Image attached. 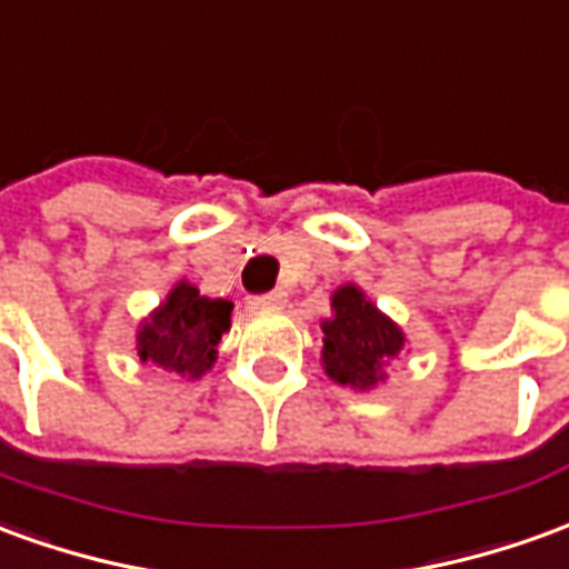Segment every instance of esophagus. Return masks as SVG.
I'll use <instances>...</instances> for the list:
<instances>
[{"label": "esophagus", "mask_w": 569, "mask_h": 569, "mask_svg": "<svg viewBox=\"0 0 569 569\" xmlns=\"http://www.w3.org/2000/svg\"><path fill=\"white\" fill-rule=\"evenodd\" d=\"M248 306H251V309H278V306H284V291H269L257 293V297H248Z\"/></svg>", "instance_id": "1"}]
</instances>
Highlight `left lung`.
I'll use <instances>...</instances> for the list:
<instances>
[{
	"label": "left lung",
	"instance_id": "1",
	"mask_svg": "<svg viewBox=\"0 0 569 569\" xmlns=\"http://www.w3.org/2000/svg\"><path fill=\"white\" fill-rule=\"evenodd\" d=\"M325 349L321 365L330 380L352 389H377L389 361L401 356L405 333L392 318L370 303L356 284H342L330 297V318L321 321Z\"/></svg>",
	"mask_w": 569,
	"mask_h": 569
}]
</instances>
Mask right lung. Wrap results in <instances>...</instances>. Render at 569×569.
<instances>
[{"label": "right lung", "mask_w": 569, "mask_h": 569, "mask_svg": "<svg viewBox=\"0 0 569 569\" xmlns=\"http://www.w3.org/2000/svg\"><path fill=\"white\" fill-rule=\"evenodd\" d=\"M232 303L201 297L196 284L177 281L164 303L137 328V356L168 373L199 380L217 361V342L229 330Z\"/></svg>", "instance_id": "right-lung-1"}]
</instances>
